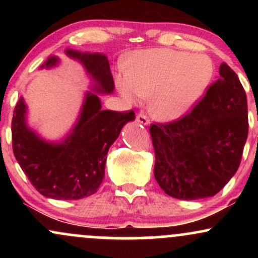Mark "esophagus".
Here are the masks:
<instances>
[{"instance_id":"obj_1","label":"esophagus","mask_w":258,"mask_h":258,"mask_svg":"<svg viewBox=\"0 0 258 258\" xmlns=\"http://www.w3.org/2000/svg\"><path fill=\"white\" fill-rule=\"evenodd\" d=\"M137 122L141 123V125H143V126H148L150 123V121L147 117V115L142 114L141 112V114L137 115Z\"/></svg>"}]
</instances>
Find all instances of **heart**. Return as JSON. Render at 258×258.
I'll use <instances>...</instances> for the list:
<instances>
[{
  "label": "heart",
  "instance_id": "obj_1",
  "mask_svg": "<svg viewBox=\"0 0 258 258\" xmlns=\"http://www.w3.org/2000/svg\"><path fill=\"white\" fill-rule=\"evenodd\" d=\"M214 74L209 55L158 48L133 53L127 70H119L115 82L130 104L150 96V112L160 121L171 122L194 108Z\"/></svg>",
  "mask_w": 258,
  "mask_h": 258
}]
</instances>
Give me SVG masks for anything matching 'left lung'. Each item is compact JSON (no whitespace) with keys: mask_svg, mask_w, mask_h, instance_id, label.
Listing matches in <instances>:
<instances>
[{"mask_svg":"<svg viewBox=\"0 0 258 258\" xmlns=\"http://www.w3.org/2000/svg\"><path fill=\"white\" fill-rule=\"evenodd\" d=\"M248 131L246 93L226 63L182 119L150 126L160 188L179 200L214 197L240 165Z\"/></svg>","mask_w":258,"mask_h":258,"instance_id":"8db88e82","label":"left lung"}]
</instances>
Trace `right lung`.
<instances>
[{
  "instance_id": "right-lung-1",
  "label": "right lung",
  "mask_w": 258,
  "mask_h": 258,
  "mask_svg": "<svg viewBox=\"0 0 258 258\" xmlns=\"http://www.w3.org/2000/svg\"><path fill=\"white\" fill-rule=\"evenodd\" d=\"M78 60L91 79L81 110L69 132L60 141H47L28 123V105L20 97L12 120L13 153L31 184L43 197L55 200H79L98 190L104 178L106 154L135 112L102 110L99 94L114 91L108 58L103 53L65 49ZM60 63L57 55L48 57L40 69Z\"/></svg>"
}]
</instances>
